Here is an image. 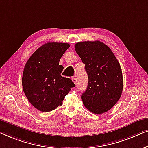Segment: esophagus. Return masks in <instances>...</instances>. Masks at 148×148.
Returning a JSON list of instances; mask_svg holds the SVG:
<instances>
[{
  "mask_svg": "<svg viewBox=\"0 0 148 148\" xmlns=\"http://www.w3.org/2000/svg\"><path fill=\"white\" fill-rule=\"evenodd\" d=\"M72 82H73L76 85V83H77V80H76V78H75V77H73V78H72Z\"/></svg>",
  "mask_w": 148,
  "mask_h": 148,
  "instance_id": "obj_1",
  "label": "esophagus"
}]
</instances>
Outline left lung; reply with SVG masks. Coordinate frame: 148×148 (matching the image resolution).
<instances>
[{"label":"left lung","instance_id":"1","mask_svg":"<svg viewBox=\"0 0 148 148\" xmlns=\"http://www.w3.org/2000/svg\"><path fill=\"white\" fill-rule=\"evenodd\" d=\"M75 49L88 74V86L81 97L83 104L93 113H105L121 96L123 80L120 64L111 49L99 41L77 43Z\"/></svg>","mask_w":148,"mask_h":148}]
</instances>
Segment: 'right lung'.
<instances>
[{"instance_id": "right-lung-1", "label": "right lung", "mask_w": 148, "mask_h": 148, "mask_svg": "<svg viewBox=\"0 0 148 148\" xmlns=\"http://www.w3.org/2000/svg\"><path fill=\"white\" fill-rule=\"evenodd\" d=\"M70 47L67 43L48 42L29 58L22 78L24 93L30 103L42 112H49L62 105L71 88L70 78L62 77L64 69L59 62Z\"/></svg>"}]
</instances>
